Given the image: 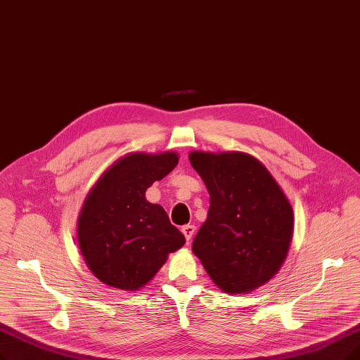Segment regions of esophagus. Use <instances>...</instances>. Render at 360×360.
<instances>
[{
    "label": "esophagus",
    "instance_id": "obj_1",
    "mask_svg": "<svg viewBox=\"0 0 360 360\" xmlns=\"http://www.w3.org/2000/svg\"><path fill=\"white\" fill-rule=\"evenodd\" d=\"M194 232H195V226H194V225H184V226H182V233H184V237H185L186 243L191 241V238H193V236H194Z\"/></svg>",
    "mask_w": 360,
    "mask_h": 360
}]
</instances>
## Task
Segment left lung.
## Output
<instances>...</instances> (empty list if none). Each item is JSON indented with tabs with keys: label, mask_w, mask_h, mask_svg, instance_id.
<instances>
[{
	"label": "left lung",
	"mask_w": 360,
	"mask_h": 360,
	"mask_svg": "<svg viewBox=\"0 0 360 360\" xmlns=\"http://www.w3.org/2000/svg\"><path fill=\"white\" fill-rule=\"evenodd\" d=\"M210 209L193 241L213 283L226 292H248L279 271L291 236L292 209L259 160L244 153L193 151Z\"/></svg>",
	"instance_id": "left-lung-1"
}]
</instances>
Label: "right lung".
I'll list each match as a JSON object with an SVG mask.
<instances>
[{
  "mask_svg": "<svg viewBox=\"0 0 360 360\" xmlns=\"http://www.w3.org/2000/svg\"><path fill=\"white\" fill-rule=\"evenodd\" d=\"M178 165L175 153H132L119 159L94 185L77 222L81 252L104 284L135 291L185 243L160 205L146 200L154 181Z\"/></svg>",
  "mask_w": 360,
  "mask_h": 360,
  "instance_id": "right-lung-1",
  "label": "right lung"
}]
</instances>
